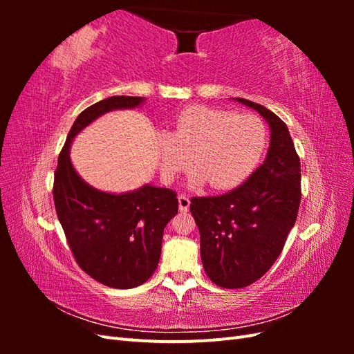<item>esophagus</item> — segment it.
Returning a JSON list of instances; mask_svg holds the SVG:
<instances>
[{"mask_svg":"<svg viewBox=\"0 0 354 354\" xmlns=\"http://www.w3.org/2000/svg\"><path fill=\"white\" fill-rule=\"evenodd\" d=\"M189 207H190V199L186 195H180L178 196V209L181 212H187Z\"/></svg>","mask_w":354,"mask_h":354,"instance_id":"1","label":"esophagus"}]
</instances>
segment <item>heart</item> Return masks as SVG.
I'll list each match as a JSON object with an SVG mask.
<instances>
[{
  "label": "heart",
  "mask_w": 354,
  "mask_h": 354,
  "mask_svg": "<svg viewBox=\"0 0 354 354\" xmlns=\"http://www.w3.org/2000/svg\"><path fill=\"white\" fill-rule=\"evenodd\" d=\"M267 130L259 116L190 106L180 112L169 134L156 136L159 171L171 181L190 164V186L230 189L251 176L264 152Z\"/></svg>",
  "instance_id": "b5f03b06"
}]
</instances>
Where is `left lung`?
<instances>
[{
  "label": "left lung",
  "instance_id": "1",
  "mask_svg": "<svg viewBox=\"0 0 354 354\" xmlns=\"http://www.w3.org/2000/svg\"><path fill=\"white\" fill-rule=\"evenodd\" d=\"M270 127L264 162L243 185L221 196L194 198L190 212L201 234V259L221 288L259 281L281 255L301 201V169L286 124L264 106L234 97Z\"/></svg>",
  "mask_w": 354,
  "mask_h": 354
}]
</instances>
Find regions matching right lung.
Returning a JSON list of instances; mask_svg holds the SVG:
<instances>
[{"label":"right lung","mask_w":354,"mask_h":354,"mask_svg":"<svg viewBox=\"0 0 354 354\" xmlns=\"http://www.w3.org/2000/svg\"><path fill=\"white\" fill-rule=\"evenodd\" d=\"M145 97L112 95L82 111L75 120L57 160L53 198L57 218L81 269L97 282L130 289L156 270L162 233L178 211L173 190L143 185L124 194L90 186L73 168L71 145L102 115L140 108Z\"/></svg>","instance_id":"obj_1"}]
</instances>
